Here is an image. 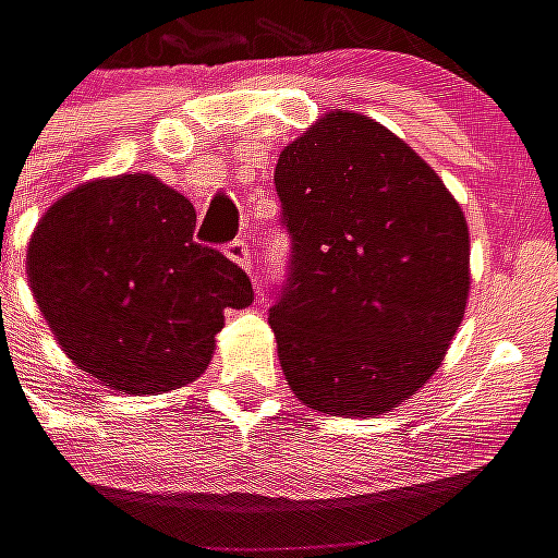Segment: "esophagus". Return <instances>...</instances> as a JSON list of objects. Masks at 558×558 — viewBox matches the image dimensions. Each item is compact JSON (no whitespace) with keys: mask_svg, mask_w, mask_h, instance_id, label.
<instances>
[{"mask_svg":"<svg viewBox=\"0 0 558 558\" xmlns=\"http://www.w3.org/2000/svg\"><path fill=\"white\" fill-rule=\"evenodd\" d=\"M225 254L233 259V263H239V266L245 268V271H251V245H247L245 239H233V242L225 247Z\"/></svg>","mask_w":558,"mask_h":558,"instance_id":"1","label":"esophagus"}]
</instances>
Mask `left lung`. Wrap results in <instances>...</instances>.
I'll return each mask as SVG.
<instances>
[{"label":"left lung","mask_w":558,"mask_h":558,"mask_svg":"<svg viewBox=\"0 0 558 558\" xmlns=\"http://www.w3.org/2000/svg\"><path fill=\"white\" fill-rule=\"evenodd\" d=\"M290 275L268 322L313 411H393L437 373L464 319L470 233L444 180L366 114L333 109L280 150Z\"/></svg>","instance_id":"left-lung-1"}]
</instances>
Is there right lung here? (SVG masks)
Segmentation results:
<instances>
[{"label":"right lung","mask_w":558,"mask_h":558,"mask_svg":"<svg viewBox=\"0 0 558 558\" xmlns=\"http://www.w3.org/2000/svg\"><path fill=\"white\" fill-rule=\"evenodd\" d=\"M195 206L150 174L94 180L49 206L26 275L70 361L114 393H168L213 361L225 311L254 301L236 263L195 242Z\"/></svg>","instance_id":"add662e5"}]
</instances>
